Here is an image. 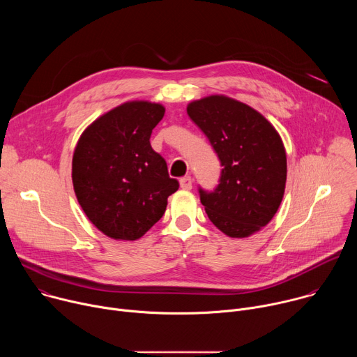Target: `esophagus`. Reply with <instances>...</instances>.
I'll list each match as a JSON object with an SVG mask.
<instances>
[{
	"instance_id": "esophagus-1",
	"label": "esophagus",
	"mask_w": 357,
	"mask_h": 357,
	"mask_svg": "<svg viewBox=\"0 0 357 357\" xmlns=\"http://www.w3.org/2000/svg\"><path fill=\"white\" fill-rule=\"evenodd\" d=\"M179 185L182 189L185 190H190L192 189V178L190 176H183L179 179Z\"/></svg>"
}]
</instances>
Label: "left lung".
Listing matches in <instances>:
<instances>
[{"instance_id": "left-lung-1", "label": "left lung", "mask_w": 357, "mask_h": 357, "mask_svg": "<svg viewBox=\"0 0 357 357\" xmlns=\"http://www.w3.org/2000/svg\"><path fill=\"white\" fill-rule=\"evenodd\" d=\"M186 112L223 167L213 192L199 189L208 218L231 238L260 231L285 192L287 154L278 131L261 113L225 94L190 101Z\"/></svg>"}]
</instances>
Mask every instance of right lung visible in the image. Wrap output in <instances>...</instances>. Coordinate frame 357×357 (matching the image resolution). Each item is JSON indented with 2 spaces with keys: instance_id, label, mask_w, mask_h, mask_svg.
Returning <instances> with one entry per match:
<instances>
[{
  "instance_id": "add662e5",
  "label": "right lung",
  "mask_w": 357,
  "mask_h": 357,
  "mask_svg": "<svg viewBox=\"0 0 357 357\" xmlns=\"http://www.w3.org/2000/svg\"><path fill=\"white\" fill-rule=\"evenodd\" d=\"M165 107L132 100L96 119L80 135L72 181L87 219L110 238L134 241L165 213L178 190L149 137Z\"/></svg>"
}]
</instances>
